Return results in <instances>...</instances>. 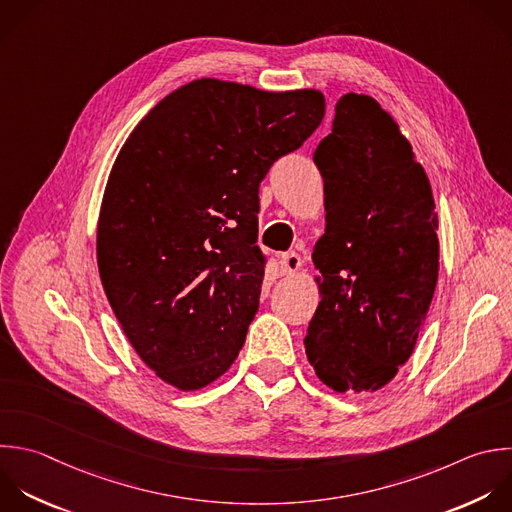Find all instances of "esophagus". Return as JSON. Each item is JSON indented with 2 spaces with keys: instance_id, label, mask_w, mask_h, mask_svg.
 I'll return each mask as SVG.
<instances>
[{
  "instance_id": "34e87169",
  "label": "esophagus",
  "mask_w": 512,
  "mask_h": 512,
  "mask_svg": "<svg viewBox=\"0 0 512 512\" xmlns=\"http://www.w3.org/2000/svg\"><path fill=\"white\" fill-rule=\"evenodd\" d=\"M278 266H280L282 276H292V274H296V272L302 268L300 254H296V252H286V254H282L280 260H278Z\"/></svg>"
}]
</instances>
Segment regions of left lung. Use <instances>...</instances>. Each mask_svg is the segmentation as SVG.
Segmentation results:
<instances>
[{"instance_id": "1", "label": "left lung", "mask_w": 512, "mask_h": 512, "mask_svg": "<svg viewBox=\"0 0 512 512\" xmlns=\"http://www.w3.org/2000/svg\"><path fill=\"white\" fill-rule=\"evenodd\" d=\"M314 164L326 230L312 252L320 304L306 356L334 392H376L410 358L434 296L432 188L398 124L364 94L338 100Z\"/></svg>"}]
</instances>
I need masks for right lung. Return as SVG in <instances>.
I'll list each match as a JSON object with an SVG mask.
<instances>
[{
  "mask_svg": "<svg viewBox=\"0 0 512 512\" xmlns=\"http://www.w3.org/2000/svg\"><path fill=\"white\" fill-rule=\"evenodd\" d=\"M318 90L214 78L160 100L124 142L96 254L124 334L158 378L190 392L236 360L258 312V188L324 118Z\"/></svg>",
  "mask_w": 512,
  "mask_h": 512,
  "instance_id": "add662e5",
  "label": "right lung"
}]
</instances>
